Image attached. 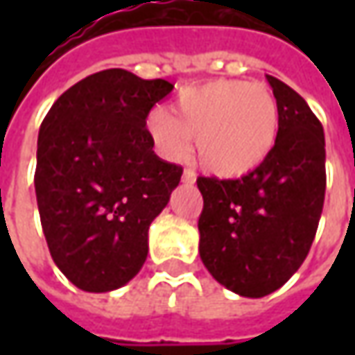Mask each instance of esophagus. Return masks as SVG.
Segmentation results:
<instances>
[{
	"label": "esophagus",
	"mask_w": 355,
	"mask_h": 355,
	"mask_svg": "<svg viewBox=\"0 0 355 355\" xmlns=\"http://www.w3.org/2000/svg\"><path fill=\"white\" fill-rule=\"evenodd\" d=\"M182 182H184L185 185H193L196 184V173L191 170H184V173H182Z\"/></svg>",
	"instance_id": "34e87169"
}]
</instances>
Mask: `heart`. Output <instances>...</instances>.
<instances>
[{
  "label": "heart",
  "instance_id": "b5f03b06",
  "mask_svg": "<svg viewBox=\"0 0 355 355\" xmlns=\"http://www.w3.org/2000/svg\"><path fill=\"white\" fill-rule=\"evenodd\" d=\"M178 116L156 108L148 132L159 154L184 157L196 148L201 166L219 178H241L257 170L279 140L280 112L275 94L259 83L219 78L180 92Z\"/></svg>",
  "mask_w": 355,
  "mask_h": 355
}]
</instances>
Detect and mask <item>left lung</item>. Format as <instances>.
<instances>
[{"mask_svg": "<svg viewBox=\"0 0 355 355\" xmlns=\"http://www.w3.org/2000/svg\"><path fill=\"white\" fill-rule=\"evenodd\" d=\"M279 103L275 150L239 180L198 178L199 257L219 284L247 298L279 291L304 263L326 193L324 130L306 101L266 75Z\"/></svg>", "mask_w": 355, "mask_h": 355, "instance_id": "obj_1", "label": "left lung"}]
</instances>
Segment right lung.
I'll use <instances>...</instances> for the list:
<instances>
[{"instance_id":"add662e5","label":"right lung","mask_w":355,"mask_h":355,"mask_svg":"<svg viewBox=\"0 0 355 355\" xmlns=\"http://www.w3.org/2000/svg\"><path fill=\"white\" fill-rule=\"evenodd\" d=\"M171 90L164 78L106 69L64 90L39 128L41 227L55 265L80 291H116L146 263L150 223L184 171L154 154L146 130Z\"/></svg>"}]
</instances>
